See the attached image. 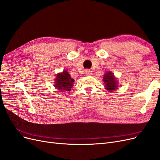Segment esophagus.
I'll return each mask as SVG.
<instances>
[{"instance_id": "34e87169", "label": "esophagus", "mask_w": 160, "mask_h": 160, "mask_svg": "<svg viewBox=\"0 0 160 160\" xmlns=\"http://www.w3.org/2000/svg\"><path fill=\"white\" fill-rule=\"evenodd\" d=\"M85 74L88 76H91V75H93V72H92L91 71H90L89 69H87V70H85Z\"/></svg>"}]
</instances>
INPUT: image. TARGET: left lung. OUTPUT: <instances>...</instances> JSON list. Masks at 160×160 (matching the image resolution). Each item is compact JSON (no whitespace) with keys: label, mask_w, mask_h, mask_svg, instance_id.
<instances>
[{"label":"left lung","mask_w":160,"mask_h":160,"mask_svg":"<svg viewBox=\"0 0 160 160\" xmlns=\"http://www.w3.org/2000/svg\"><path fill=\"white\" fill-rule=\"evenodd\" d=\"M103 80L105 83V89H107L108 91L111 92L118 89V81L112 72L108 71L105 73L103 77Z\"/></svg>","instance_id":"8db88e82"}]
</instances>
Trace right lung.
I'll return each instance as SVG.
<instances>
[{"label":"right lung","instance_id":"obj_1","mask_svg":"<svg viewBox=\"0 0 160 160\" xmlns=\"http://www.w3.org/2000/svg\"><path fill=\"white\" fill-rule=\"evenodd\" d=\"M55 81L54 85L57 89L69 91L73 86L74 79H72L69 72L65 70L57 75Z\"/></svg>","mask_w":160,"mask_h":160}]
</instances>
